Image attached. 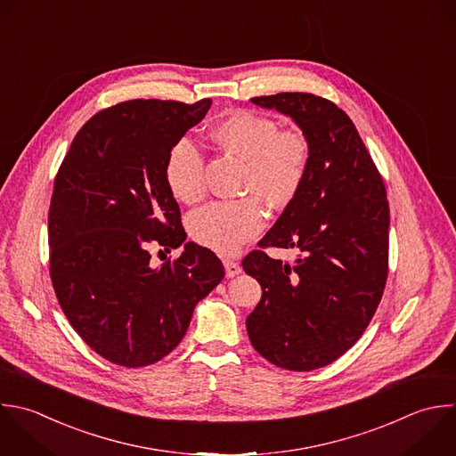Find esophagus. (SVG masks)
<instances>
[{"label":"esophagus","instance_id":"34e87169","mask_svg":"<svg viewBox=\"0 0 456 456\" xmlns=\"http://www.w3.org/2000/svg\"><path fill=\"white\" fill-rule=\"evenodd\" d=\"M223 264H224V271H226V276H228V278H233V276H237V274L242 273L240 264L235 262V260H224Z\"/></svg>","mask_w":456,"mask_h":456}]
</instances>
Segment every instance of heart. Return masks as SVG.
Returning a JSON list of instances; mask_svg holds the SVG:
<instances>
[{
  "instance_id": "heart-1",
  "label": "heart",
  "mask_w": 456,
  "mask_h": 456,
  "mask_svg": "<svg viewBox=\"0 0 456 456\" xmlns=\"http://www.w3.org/2000/svg\"><path fill=\"white\" fill-rule=\"evenodd\" d=\"M224 151L246 162L244 191L256 196L214 201L189 217V233L200 244L221 255H233L265 226V210L258 195L281 208L301 192L310 171V142L294 128L249 110H233L210 134ZM171 194L182 203H196L207 192L205 155L187 137L178 139L164 164Z\"/></svg>"
}]
</instances>
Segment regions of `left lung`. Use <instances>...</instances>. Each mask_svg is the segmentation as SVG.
Wrapping results in <instances>:
<instances>
[{
	"label": "left lung",
	"mask_w": 456,
	"mask_h": 456,
	"mask_svg": "<svg viewBox=\"0 0 456 456\" xmlns=\"http://www.w3.org/2000/svg\"><path fill=\"white\" fill-rule=\"evenodd\" d=\"M290 116L310 142L297 198L242 260L262 297L246 319L253 347L287 370H314L342 356L365 331L388 274V201L383 178L353 121L310 93L251 98ZM265 247H297L294 265Z\"/></svg>",
	"instance_id": "8db88e82"
}]
</instances>
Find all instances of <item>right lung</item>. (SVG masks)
Segmentation results:
<instances>
[{
  "mask_svg": "<svg viewBox=\"0 0 456 456\" xmlns=\"http://www.w3.org/2000/svg\"><path fill=\"white\" fill-rule=\"evenodd\" d=\"M210 105L132 100L100 110L55 176L52 283L75 331L116 365L144 367L167 356L198 301L224 278L216 253L194 242L159 267L150 253L175 249L187 237L164 164Z\"/></svg>",
  "mask_w": 456,
  "mask_h": 456,
  "instance_id": "1",
  "label": "right lung"
}]
</instances>
